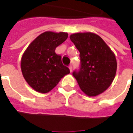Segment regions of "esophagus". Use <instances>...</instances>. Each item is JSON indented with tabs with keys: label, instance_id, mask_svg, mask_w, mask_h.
I'll list each match as a JSON object with an SVG mask.
<instances>
[{
	"label": "esophagus",
	"instance_id": "esophagus-1",
	"mask_svg": "<svg viewBox=\"0 0 133 133\" xmlns=\"http://www.w3.org/2000/svg\"><path fill=\"white\" fill-rule=\"evenodd\" d=\"M68 68H69V69H70V71H71V72H72V70H73V68H72V65H70Z\"/></svg>",
	"mask_w": 133,
	"mask_h": 133
}]
</instances>
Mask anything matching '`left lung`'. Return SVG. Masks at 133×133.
<instances>
[{
	"label": "left lung",
	"mask_w": 133,
	"mask_h": 133,
	"mask_svg": "<svg viewBox=\"0 0 133 133\" xmlns=\"http://www.w3.org/2000/svg\"><path fill=\"white\" fill-rule=\"evenodd\" d=\"M70 39L80 53V68L73 72L80 89L88 96L103 93L116 76L117 62L114 53L94 33H76Z\"/></svg>",
	"instance_id": "1"
}]
</instances>
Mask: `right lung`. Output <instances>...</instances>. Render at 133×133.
<instances>
[{
	"label": "right lung",
	"mask_w": 133,
	"mask_h": 133,
	"mask_svg": "<svg viewBox=\"0 0 133 133\" xmlns=\"http://www.w3.org/2000/svg\"><path fill=\"white\" fill-rule=\"evenodd\" d=\"M68 33L45 31L39 35L26 48L21 59V71L33 89L46 94L56 87L64 76L70 73L62 64L55 49L68 38Z\"/></svg>",
	"instance_id": "right-lung-1"
}]
</instances>
